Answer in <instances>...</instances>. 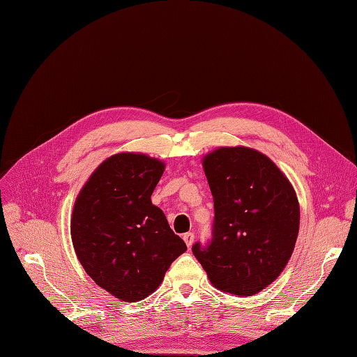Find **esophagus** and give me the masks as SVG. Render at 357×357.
Masks as SVG:
<instances>
[{
	"instance_id": "obj_1",
	"label": "esophagus",
	"mask_w": 357,
	"mask_h": 357,
	"mask_svg": "<svg viewBox=\"0 0 357 357\" xmlns=\"http://www.w3.org/2000/svg\"><path fill=\"white\" fill-rule=\"evenodd\" d=\"M182 238H183V241H185V243H187L188 248L194 243V234H191V231H188V234H183Z\"/></svg>"
}]
</instances>
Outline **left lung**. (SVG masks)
Segmentation results:
<instances>
[{"instance_id": "left-lung-1", "label": "left lung", "mask_w": 357, "mask_h": 357, "mask_svg": "<svg viewBox=\"0 0 357 357\" xmlns=\"http://www.w3.org/2000/svg\"><path fill=\"white\" fill-rule=\"evenodd\" d=\"M214 199L211 241L192 245L210 282L239 298L252 296L280 275L299 234L291 183L266 154L220 147L203 159Z\"/></svg>"}]
</instances>
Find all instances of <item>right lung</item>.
Instances as JSON below:
<instances>
[{
	"mask_svg": "<svg viewBox=\"0 0 357 357\" xmlns=\"http://www.w3.org/2000/svg\"><path fill=\"white\" fill-rule=\"evenodd\" d=\"M163 170V162L143 153H118L98 166L75 199L77 258L98 286L123 302L147 298L187 251L150 199Z\"/></svg>",
	"mask_w": 357,
	"mask_h": 357,
	"instance_id": "add662e5",
	"label": "right lung"
}]
</instances>
